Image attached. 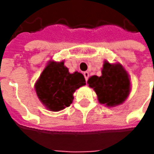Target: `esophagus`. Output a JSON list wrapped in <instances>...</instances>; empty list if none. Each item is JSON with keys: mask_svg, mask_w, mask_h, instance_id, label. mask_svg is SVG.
Instances as JSON below:
<instances>
[{"mask_svg": "<svg viewBox=\"0 0 154 154\" xmlns=\"http://www.w3.org/2000/svg\"><path fill=\"white\" fill-rule=\"evenodd\" d=\"M84 77H85V79H86V81H87L88 80V78H89V76H90V74L88 72H84Z\"/></svg>", "mask_w": 154, "mask_h": 154, "instance_id": "esophagus-1", "label": "esophagus"}]
</instances>
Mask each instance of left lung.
Here are the masks:
<instances>
[{
    "mask_svg": "<svg viewBox=\"0 0 154 154\" xmlns=\"http://www.w3.org/2000/svg\"><path fill=\"white\" fill-rule=\"evenodd\" d=\"M97 93L99 103L107 106H115L123 103L130 90L128 75L120 64L104 62L102 75L92 76L87 81Z\"/></svg>",
    "mask_w": 154,
    "mask_h": 154,
    "instance_id": "1",
    "label": "left lung"
}]
</instances>
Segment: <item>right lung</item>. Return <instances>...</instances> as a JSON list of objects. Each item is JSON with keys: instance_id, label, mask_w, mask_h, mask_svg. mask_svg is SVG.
Returning <instances> with one entry per match:
<instances>
[{"instance_id": "add662e5", "label": "right lung", "mask_w": 154, "mask_h": 154, "mask_svg": "<svg viewBox=\"0 0 154 154\" xmlns=\"http://www.w3.org/2000/svg\"><path fill=\"white\" fill-rule=\"evenodd\" d=\"M84 85L86 80L83 74L78 72L70 74L63 62H51L40 75L35 88L45 107L58 111L72 103L75 90Z\"/></svg>"}]
</instances>
